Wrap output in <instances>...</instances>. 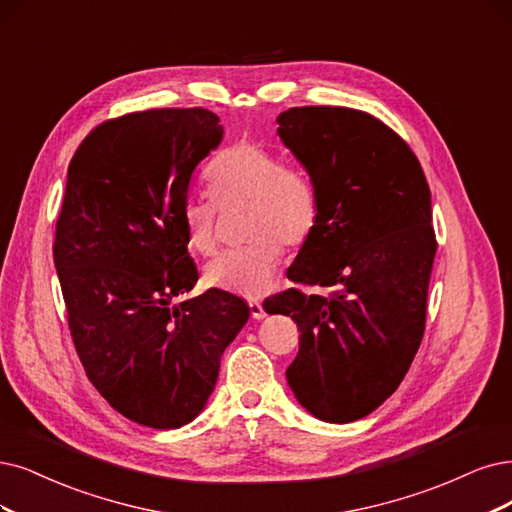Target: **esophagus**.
Instances as JSON below:
<instances>
[{"instance_id":"1","label":"esophagus","mask_w":512,"mask_h":512,"mask_svg":"<svg viewBox=\"0 0 512 512\" xmlns=\"http://www.w3.org/2000/svg\"><path fill=\"white\" fill-rule=\"evenodd\" d=\"M249 308H251V316H253L255 320L266 318V310H263L261 301H249Z\"/></svg>"}]
</instances>
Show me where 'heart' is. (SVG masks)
<instances>
[{
  "label": "heart",
  "mask_w": 512,
  "mask_h": 512,
  "mask_svg": "<svg viewBox=\"0 0 512 512\" xmlns=\"http://www.w3.org/2000/svg\"><path fill=\"white\" fill-rule=\"evenodd\" d=\"M211 198H189L181 225L187 249L200 257L219 251V208L246 206L240 249L221 255L206 268L211 287L259 297L274 285L285 246L301 249L318 225V192L308 170L282 162L278 151L259 141H236L206 168Z\"/></svg>",
  "instance_id": "obj_1"
}]
</instances>
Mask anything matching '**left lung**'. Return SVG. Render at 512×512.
Masks as SVG:
<instances>
[{
  "label": "left lung",
  "instance_id": "obj_1",
  "mask_svg": "<svg viewBox=\"0 0 512 512\" xmlns=\"http://www.w3.org/2000/svg\"><path fill=\"white\" fill-rule=\"evenodd\" d=\"M278 124L316 185L318 225L289 268L297 287L263 308L297 323V401L346 424L399 388L422 344L437 253L430 187L407 141L367 111L291 107Z\"/></svg>",
  "mask_w": 512,
  "mask_h": 512
}]
</instances>
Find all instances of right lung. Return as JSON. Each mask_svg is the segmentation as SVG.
<instances>
[{
  "mask_svg": "<svg viewBox=\"0 0 512 512\" xmlns=\"http://www.w3.org/2000/svg\"><path fill=\"white\" fill-rule=\"evenodd\" d=\"M221 135L204 107L132 111L94 126L69 162L52 253L71 339L92 386L141 426L192 422L249 320L221 289L170 304L198 282L181 211Z\"/></svg>",
  "mask_w": 512,
  "mask_h": 512,
  "instance_id": "add662e5",
  "label": "right lung"
}]
</instances>
